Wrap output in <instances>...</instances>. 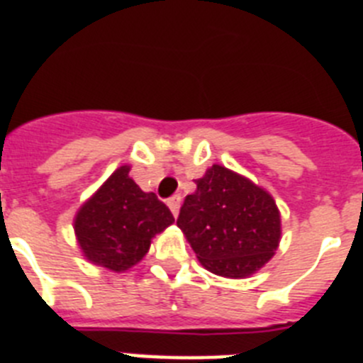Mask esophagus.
<instances>
[{"label":"esophagus","instance_id":"obj_1","mask_svg":"<svg viewBox=\"0 0 363 363\" xmlns=\"http://www.w3.org/2000/svg\"><path fill=\"white\" fill-rule=\"evenodd\" d=\"M179 203H182V196H179V194H174V196H171V198H169V201H167L169 209H171V213L174 214V216H178Z\"/></svg>","mask_w":363,"mask_h":363}]
</instances>
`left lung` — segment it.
Here are the masks:
<instances>
[{"mask_svg":"<svg viewBox=\"0 0 363 363\" xmlns=\"http://www.w3.org/2000/svg\"><path fill=\"white\" fill-rule=\"evenodd\" d=\"M178 227L207 271L245 278L264 267L280 243V213L269 192L213 165L185 198Z\"/></svg>","mask_w":363,"mask_h":363,"instance_id":"1","label":"left lung"}]
</instances>
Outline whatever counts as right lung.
<instances>
[{"label":"right lung","mask_w":363,"mask_h":363,"mask_svg":"<svg viewBox=\"0 0 363 363\" xmlns=\"http://www.w3.org/2000/svg\"><path fill=\"white\" fill-rule=\"evenodd\" d=\"M174 221L154 192H143L120 167L79 209L74 230L83 255L114 272L127 271L147 255L150 240Z\"/></svg>","instance_id":"add662e5"}]
</instances>
